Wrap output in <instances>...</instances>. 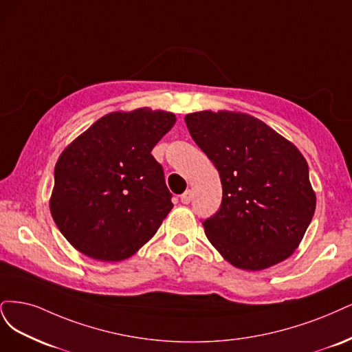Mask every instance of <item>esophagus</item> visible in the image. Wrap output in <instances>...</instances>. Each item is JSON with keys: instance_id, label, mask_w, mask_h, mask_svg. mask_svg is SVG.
<instances>
[{"instance_id": "obj_1", "label": "esophagus", "mask_w": 352, "mask_h": 352, "mask_svg": "<svg viewBox=\"0 0 352 352\" xmlns=\"http://www.w3.org/2000/svg\"><path fill=\"white\" fill-rule=\"evenodd\" d=\"M191 201V190H187L186 192L181 195V203H184V205H188Z\"/></svg>"}]
</instances>
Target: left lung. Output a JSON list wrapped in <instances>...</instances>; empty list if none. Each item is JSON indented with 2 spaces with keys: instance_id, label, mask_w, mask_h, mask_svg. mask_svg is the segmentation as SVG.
I'll use <instances>...</instances> for the list:
<instances>
[{
  "instance_id": "obj_1",
  "label": "left lung",
  "mask_w": 352,
  "mask_h": 352,
  "mask_svg": "<svg viewBox=\"0 0 352 352\" xmlns=\"http://www.w3.org/2000/svg\"><path fill=\"white\" fill-rule=\"evenodd\" d=\"M184 120L221 177V208L203 221L208 240L226 262L244 270L288 258L316 209L301 152L263 121L241 112L200 111Z\"/></svg>"
}]
</instances>
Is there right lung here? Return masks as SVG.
Returning <instances> with one entry per match:
<instances>
[{
	"instance_id": "right-lung-1",
	"label": "right lung",
	"mask_w": 352,
	"mask_h": 352,
	"mask_svg": "<svg viewBox=\"0 0 352 352\" xmlns=\"http://www.w3.org/2000/svg\"><path fill=\"white\" fill-rule=\"evenodd\" d=\"M174 124L166 111L111 112L65 147L55 165L50 209L78 252L120 262L156 234L174 205L151 152Z\"/></svg>"
}]
</instances>
